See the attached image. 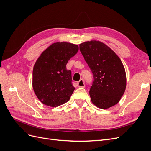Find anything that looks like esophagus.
<instances>
[{
	"label": "esophagus",
	"instance_id": "esophagus-1",
	"mask_svg": "<svg viewBox=\"0 0 151 151\" xmlns=\"http://www.w3.org/2000/svg\"><path fill=\"white\" fill-rule=\"evenodd\" d=\"M77 85L79 88H84L85 87V83H84V81L83 79H81L79 82H77Z\"/></svg>",
	"mask_w": 151,
	"mask_h": 151
}]
</instances>
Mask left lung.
<instances>
[{"mask_svg": "<svg viewBox=\"0 0 151 151\" xmlns=\"http://www.w3.org/2000/svg\"><path fill=\"white\" fill-rule=\"evenodd\" d=\"M79 50L93 74L94 80L89 90L91 101L101 109L117 104L125 93L127 82L120 58L99 41L81 43Z\"/></svg>", "mask_w": 151, "mask_h": 151, "instance_id": "8db88e82", "label": "left lung"}]
</instances>
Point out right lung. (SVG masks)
Here are the masks:
<instances>
[{"mask_svg": "<svg viewBox=\"0 0 151 151\" xmlns=\"http://www.w3.org/2000/svg\"><path fill=\"white\" fill-rule=\"evenodd\" d=\"M79 47L67 42H57L43 51L33 70V88L40 101L51 107L67 102L74 93L71 71L67 70L68 61Z\"/></svg>", "mask_w": 151, "mask_h": 151, "instance_id": "obj_1", "label": "right lung"}]
</instances>
